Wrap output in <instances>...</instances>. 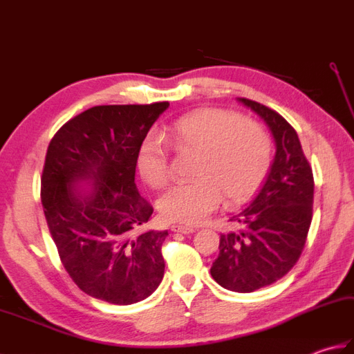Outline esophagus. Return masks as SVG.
Here are the masks:
<instances>
[{
  "instance_id": "esophagus-1",
  "label": "esophagus",
  "mask_w": 354,
  "mask_h": 354,
  "mask_svg": "<svg viewBox=\"0 0 354 354\" xmlns=\"http://www.w3.org/2000/svg\"><path fill=\"white\" fill-rule=\"evenodd\" d=\"M171 231L173 232H181V234H190V232H194L193 227H184V225H171Z\"/></svg>"
}]
</instances>
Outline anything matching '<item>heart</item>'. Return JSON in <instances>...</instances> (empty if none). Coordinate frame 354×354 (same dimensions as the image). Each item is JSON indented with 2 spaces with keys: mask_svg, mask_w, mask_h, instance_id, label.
<instances>
[{
  "mask_svg": "<svg viewBox=\"0 0 354 354\" xmlns=\"http://www.w3.org/2000/svg\"><path fill=\"white\" fill-rule=\"evenodd\" d=\"M165 138L178 155H194L193 181L162 194L160 213L165 221L196 225L225 202L236 204L257 190L272 160V142L265 127L234 111L207 108L179 118ZM141 178L162 189L171 170L164 142L149 137L138 150Z\"/></svg>",
  "mask_w": 354,
  "mask_h": 354,
  "instance_id": "b5f03b06",
  "label": "heart"
}]
</instances>
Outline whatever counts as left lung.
<instances>
[{
	"instance_id": "obj_1",
	"label": "left lung",
	"mask_w": 354,
	"mask_h": 354,
	"mask_svg": "<svg viewBox=\"0 0 354 354\" xmlns=\"http://www.w3.org/2000/svg\"><path fill=\"white\" fill-rule=\"evenodd\" d=\"M265 120L272 132L274 162L254 199L230 217L221 234L212 277L232 292H254L280 280L301 255L313 212V173L297 131L265 104L239 99Z\"/></svg>"
}]
</instances>
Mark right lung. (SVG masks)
<instances>
[{
  "label": "right lung",
  "mask_w": 354,
  "mask_h": 354,
  "mask_svg": "<svg viewBox=\"0 0 354 354\" xmlns=\"http://www.w3.org/2000/svg\"><path fill=\"white\" fill-rule=\"evenodd\" d=\"M169 102L102 104L68 120L51 138L41 202L71 280L111 304L147 298L164 277L167 231L140 232L153 207L135 185L138 150ZM89 180L84 192L73 185Z\"/></svg>",
  "instance_id": "obj_1"
}]
</instances>
